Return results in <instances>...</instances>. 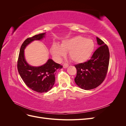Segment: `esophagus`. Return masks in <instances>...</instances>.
Here are the masks:
<instances>
[{"instance_id": "obj_1", "label": "esophagus", "mask_w": 126, "mask_h": 126, "mask_svg": "<svg viewBox=\"0 0 126 126\" xmlns=\"http://www.w3.org/2000/svg\"><path fill=\"white\" fill-rule=\"evenodd\" d=\"M68 66H69V64L66 63H64L63 65V67L64 68H67Z\"/></svg>"}]
</instances>
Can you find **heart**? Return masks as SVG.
Returning <instances> with one entry per match:
<instances>
[{
    "label": "heart",
    "instance_id": "heart-1",
    "mask_svg": "<svg viewBox=\"0 0 126 126\" xmlns=\"http://www.w3.org/2000/svg\"><path fill=\"white\" fill-rule=\"evenodd\" d=\"M94 44L89 39H86L81 36H77L63 40L60 46L54 44L51 47L52 55L57 59L68 52L69 58L76 63H81L88 59L93 51Z\"/></svg>",
    "mask_w": 126,
    "mask_h": 126
}]
</instances>
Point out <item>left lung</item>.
Segmentation results:
<instances>
[{"instance_id": "8db88e82", "label": "left lung", "mask_w": 126, "mask_h": 126, "mask_svg": "<svg viewBox=\"0 0 126 126\" xmlns=\"http://www.w3.org/2000/svg\"><path fill=\"white\" fill-rule=\"evenodd\" d=\"M99 47L90 59L75 64L77 75L75 81L81 89L90 90L101 85L106 78L108 69L110 54L108 46L97 37Z\"/></svg>"}]
</instances>
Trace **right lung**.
Listing matches in <instances>:
<instances>
[{"mask_svg":"<svg viewBox=\"0 0 126 126\" xmlns=\"http://www.w3.org/2000/svg\"><path fill=\"white\" fill-rule=\"evenodd\" d=\"M45 33H39L28 38L22 43L17 62V69L21 78L29 88L37 93H47L54 86L55 81L56 70L61 69L63 66L49 59L44 65L32 67L29 65L25 60L24 49L33 40H41Z\"/></svg>","mask_w":126,"mask_h":126,"instance_id":"add662e5","label":"right lung"}]
</instances>
